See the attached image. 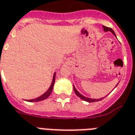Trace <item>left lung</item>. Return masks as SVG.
<instances>
[{
    "label": "left lung",
    "instance_id": "8db88e82",
    "mask_svg": "<svg viewBox=\"0 0 135 135\" xmlns=\"http://www.w3.org/2000/svg\"><path fill=\"white\" fill-rule=\"evenodd\" d=\"M103 30H104V32H112L113 34H114V36L116 37V35H115V34L114 31L111 29V28H109V27H105V26H103ZM118 84H117V85H118ZM117 85L115 86V87L117 86ZM73 88H74V91H75V93L76 94V95H77V97H79L80 99H82V100H84V101H87V102H89V103H91V102H96V101H101V100H102L103 99H104L105 97H103V98H101V99H90V98H88V97H84V96H83L82 94H81L76 89V88L75 87V86H73Z\"/></svg>",
    "mask_w": 135,
    "mask_h": 135
}]
</instances>
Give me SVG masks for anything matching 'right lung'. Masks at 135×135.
<instances>
[{
	"label": "right lung",
	"mask_w": 135,
	"mask_h": 135,
	"mask_svg": "<svg viewBox=\"0 0 135 135\" xmlns=\"http://www.w3.org/2000/svg\"><path fill=\"white\" fill-rule=\"evenodd\" d=\"M56 73H55L53 74V80H52V82H51V84L50 87L49 88V89L46 91V92L42 94L41 96H40L39 97H37L36 99H30V100H27V101L29 102H38V101H43V100H44V99H47L48 97L51 95V94L52 93V91H53V86H54V83H55V80H56Z\"/></svg>",
	"instance_id": "add662e5"
}]
</instances>
